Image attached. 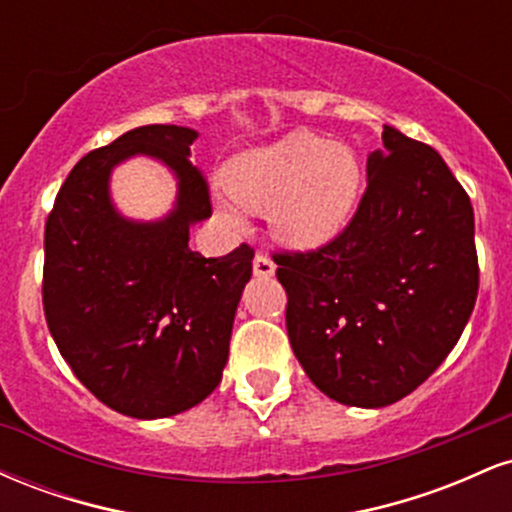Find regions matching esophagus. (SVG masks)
Returning <instances> with one entry per match:
<instances>
[{
	"instance_id": "34e87169",
	"label": "esophagus",
	"mask_w": 512,
	"mask_h": 512,
	"mask_svg": "<svg viewBox=\"0 0 512 512\" xmlns=\"http://www.w3.org/2000/svg\"><path fill=\"white\" fill-rule=\"evenodd\" d=\"M252 272H255V276H262V279H269L276 272V264L267 255L257 252L255 260H252Z\"/></svg>"
}]
</instances>
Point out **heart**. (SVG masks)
I'll return each mask as SVG.
<instances>
[{
	"label": "heart",
	"mask_w": 512,
	"mask_h": 512,
	"mask_svg": "<svg viewBox=\"0 0 512 512\" xmlns=\"http://www.w3.org/2000/svg\"><path fill=\"white\" fill-rule=\"evenodd\" d=\"M228 190L255 209H269L281 243L320 248L342 233L354 214L361 166L346 144L310 132L240 154L226 170Z\"/></svg>",
	"instance_id": "heart-1"
}]
</instances>
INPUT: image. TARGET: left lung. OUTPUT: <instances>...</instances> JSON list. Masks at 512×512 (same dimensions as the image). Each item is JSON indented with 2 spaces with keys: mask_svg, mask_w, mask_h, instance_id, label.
I'll list each match as a JSON object with an SVG mask.
<instances>
[{
  "mask_svg": "<svg viewBox=\"0 0 512 512\" xmlns=\"http://www.w3.org/2000/svg\"><path fill=\"white\" fill-rule=\"evenodd\" d=\"M354 219L315 252L274 255L291 349L320 392L380 409L436 370L474 310V209L436 149L383 127Z\"/></svg>",
  "mask_w": 512,
  "mask_h": 512,
  "instance_id": "8db88e82",
  "label": "left lung"
}]
</instances>
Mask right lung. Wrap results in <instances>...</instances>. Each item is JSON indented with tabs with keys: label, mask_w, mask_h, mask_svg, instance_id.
Instances as JSON below:
<instances>
[{
	"label": "right lung",
	"mask_w": 512,
	"mask_h": 512,
	"mask_svg": "<svg viewBox=\"0 0 512 512\" xmlns=\"http://www.w3.org/2000/svg\"><path fill=\"white\" fill-rule=\"evenodd\" d=\"M197 137L178 125L129 129L76 163L45 223L52 339L76 378L132 419H166L216 390L252 276L250 245L226 257L190 250V228L211 216L207 180L190 163ZM134 155L179 180L163 220H127L109 197L114 166Z\"/></svg>",
	"instance_id": "add662e5"
}]
</instances>
